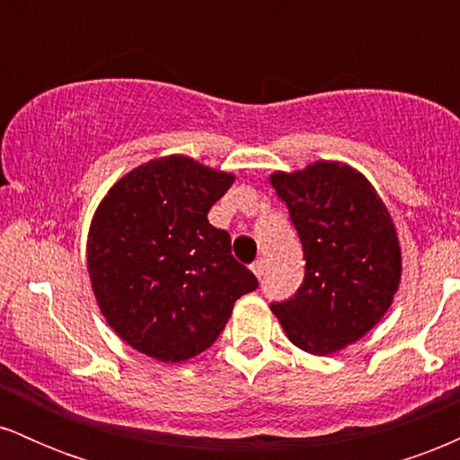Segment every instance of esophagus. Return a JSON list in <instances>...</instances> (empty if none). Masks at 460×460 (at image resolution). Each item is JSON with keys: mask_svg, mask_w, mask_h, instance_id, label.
Listing matches in <instances>:
<instances>
[{"mask_svg": "<svg viewBox=\"0 0 460 460\" xmlns=\"http://www.w3.org/2000/svg\"><path fill=\"white\" fill-rule=\"evenodd\" d=\"M251 270H252V274H255L257 279H261L263 272H266V261L257 260L255 263H251Z\"/></svg>", "mask_w": 460, "mask_h": 460, "instance_id": "1", "label": "esophagus"}]
</instances>
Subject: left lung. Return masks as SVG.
<instances>
[{"mask_svg": "<svg viewBox=\"0 0 460 460\" xmlns=\"http://www.w3.org/2000/svg\"><path fill=\"white\" fill-rule=\"evenodd\" d=\"M305 255L298 292L270 307L294 346L331 355L383 318L398 292L402 257L387 208L361 172L340 162L274 172Z\"/></svg>", "mask_w": 460, "mask_h": 460, "instance_id": "1", "label": "left lung"}]
</instances>
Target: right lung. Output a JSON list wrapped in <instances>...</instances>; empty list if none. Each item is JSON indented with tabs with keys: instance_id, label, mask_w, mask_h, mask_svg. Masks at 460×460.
<instances>
[{
	"instance_id": "right-lung-1",
	"label": "right lung",
	"mask_w": 460,
	"mask_h": 460,
	"mask_svg": "<svg viewBox=\"0 0 460 460\" xmlns=\"http://www.w3.org/2000/svg\"><path fill=\"white\" fill-rule=\"evenodd\" d=\"M231 172L186 155L134 168L110 188L88 231V274L105 322L131 348L179 363L208 350L235 300L257 289L208 212Z\"/></svg>"
}]
</instances>
